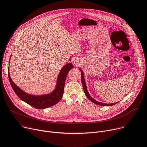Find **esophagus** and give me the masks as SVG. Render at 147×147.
Returning <instances> with one entry per match:
<instances>
[{"label": "esophagus", "instance_id": "1", "mask_svg": "<svg viewBox=\"0 0 147 147\" xmlns=\"http://www.w3.org/2000/svg\"><path fill=\"white\" fill-rule=\"evenodd\" d=\"M75 64H78V62H76H76H75Z\"/></svg>", "mask_w": 147, "mask_h": 147}]
</instances>
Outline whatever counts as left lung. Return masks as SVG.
Returning <instances> with one entry per match:
<instances>
[{
	"label": "left lung",
	"mask_w": 147,
	"mask_h": 147,
	"mask_svg": "<svg viewBox=\"0 0 147 147\" xmlns=\"http://www.w3.org/2000/svg\"><path fill=\"white\" fill-rule=\"evenodd\" d=\"M80 70L81 71V81H82V86H83V89H84V91L85 94V95L87 96V98L91 101V102H92L93 103L96 104V105H102V106H112V105H115V104L118 103V102H115V103H112V104H104V103H102V102H98V101L95 100L91 95H89L88 90H87V88H86V82H85V78H84V74L82 71V70L80 68Z\"/></svg>",
	"instance_id": "left-lung-1"
}]
</instances>
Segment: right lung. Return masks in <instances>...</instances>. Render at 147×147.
Returning a JSON list of instances; mask_svg holds the SVG:
<instances>
[{
	"label": "right lung",
	"mask_w": 147,
	"mask_h": 147,
	"mask_svg": "<svg viewBox=\"0 0 147 147\" xmlns=\"http://www.w3.org/2000/svg\"><path fill=\"white\" fill-rule=\"evenodd\" d=\"M74 66L72 63L65 65L58 75L55 89L49 94L41 95H31L22 91L11 79L9 74V68L8 70V78L13 91L21 100L37 109H45L56 104L62 99L64 91V86L66 76L69 71Z\"/></svg>",
	"instance_id": "add662e5"
}]
</instances>
